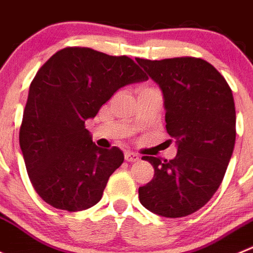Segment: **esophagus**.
I'll return each instance as SVG.
<instances>
[{
    "label": "esophagus",
    "mask_w": 253,
    "mask_h": 253,
    "mask_svg": "<svg viewBox=\"0 0 253 253\" xmlns=\"http://www.w3.org/2000/svg\"><path fill=\"white\" fill-rule=\"evenodd\" d=\"M125 160L128 161V163H135V161L140 160V156H138L137 154H135V152L127 151L126 154H125Z\"/></svg>",
    "instance_id": "1"
}]
</instances>
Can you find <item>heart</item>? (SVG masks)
Instances as JSON below:
<instances>
[{"mask_svg": "<svg viewBox=\"0 0 253 253\" xmlns=\"http://www.w3.org/2000/svg\"><path fill=\"white\" fill-rule=\"evenodd\" d=\"M147 89H151V88H142L141 90H147Z\"/></svg>", "mask_w": 253, "mask_h": 253, "instance_id": "heart-1", "label": "heart"}]
</instances>
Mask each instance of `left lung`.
<instances>
[{"mask_svg": "<svg viewBox=\"0 0 253 253\" xmlns=\"http://www.w3.org/2000/svg\"><path fill=\"white\" fill-rule=\"evenodd\" d=\"M136 61L163 90L166 131L177 146L172 160L143 156L155 174L138 188V198L155 214L185 217L208 203L226 174L236 141L233 94L203 59Z\"/></svg>", "mask_w": 253, "mask_h": 253, "instance_id": "1", "label": "left lung"}]
</instances>
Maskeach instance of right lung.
Instances as JSON below:
<instances>
[{"label": "right lung", "instance_id": "right-lung-1", "mask_svg": "<svg viewBox=\"0 0 253 253\" xmlns=\"http://www.w3.org/2000/svg\"><path fill=\"white\" fill-rule=\"evenodd\" d=\"M147 81L128 56L89 47L59 50L31 82L20 127V147L31 184L56 209L78 211L101 200L124 163L118 147L101 149L85 121L127 84Z\"/></svg>", "mask_w": 253, "mask_h": 253}]
</instances>
